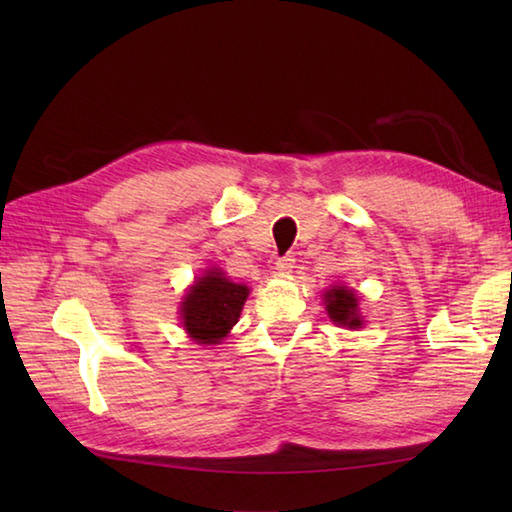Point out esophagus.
<instances>
[{"label":"esophagus","mask_w":512,"mask_h":512,"mask_svg":"<svg viewBox=\"0 0 512 512\" xmlns=\"http://www.w3.org/2000/svg\"><path fill=\"white\" fill-rule=\"evenodd\" d=\"M292 268H295V255H284V257L277 259V270H279V273L288 275V273H292Z\"/></svg>","instance_id":"1"}]
</instances>
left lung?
<instances>
[{
	"instance_id": "left-lung-1",
	"label": "left lung",
	"mask_w": 512,
	"mask_h": 512,
	"mask_svg": "<svg viewBox=\"0 0 512 512\" xmlns=\"http://www.w3.org/2000/svg\"><path fill=\"white\" fill-rule=\"evenodd\" d=\"M325 310H328L330 319L339 325H347V328H361L363 325L361 317H358V297L343 286L325 292Z\"/></svg>"
}]
</instances>
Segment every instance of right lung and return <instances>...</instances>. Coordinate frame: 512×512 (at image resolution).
<instances>
[{"label":"right lung","instance_id":"add662e5","mask_svg":"<svg viewBox=\"0 0 512 512\" xmlns=\"http://www.w3.org/2000/svg\"><path fill=\"white\" fill-rule=\"evenodd\" d=\"M246 297L248 288L228 281L222 270L200 277L182 301L184 330L198 343H220L237 323Z\"/></svg>","mask_w":512,"mask_h":512}]
</instances>
